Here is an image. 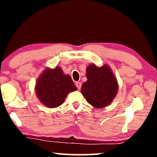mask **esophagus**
Returning <instances> with one entry per match:
<instances>
[{
	"mask_svg": "<svg viewBox=\"0 0 157 157\" xmlns=\"http://www.w3.org/2000/svg\"><path fill=\"white\" fill-rule=\"evenodd\" d=\"M76 87L78 88V89L80 90L81 88V82H76Z\"/></svg>",
	"mask_w": 157,
	"mask_h": 157,
	"instance_id": "obj_1",
	"label": "esophagus"
}]
</instances>
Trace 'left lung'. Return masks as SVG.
Wrapping results in <instances>:
<instances>
[{
    "instance_id": "left-lung-1",
    "label": "left lung",
    "mask_w": 157,
    "mask_h": 157,
    "mask_svg": "<svg viewBox=\"0 0 157 157\" xmlns=\"http://www.w3.org/2000/svg\"><path fill=\"white\" fill-rule=\"evenodd\" d=\"M86 78L81 91L87 102L97 109L109 106L119 90L117 80L111 68L106 64L101 67L91 64L86 68Z\"/></svg>"
}]
</instances>
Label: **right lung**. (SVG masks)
<instances>
[{
  "label": "right lung",
  "instance_id": "right-lung-1",
  "mask_svg": "<svg viewBox=\"0 0 157 157\" xmlns=\"http://www.w3.org/2000/svg\"><path fill=\"white\" fill-rule=\"evenodd\" d=\"M76 89L71 76L64 74L59 66L53 69L49 68L44 69L35 86L38 98L48 108L61 106L68 94Z\"/></svg>",
  "mask_w": 157,
  "mask_h": 157
}]
</instances>
